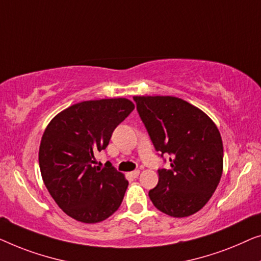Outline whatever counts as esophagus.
I'll list each match as a JSON object with an SVG mask.
<instances>
[{
    "label": "esophagus",
    "instance_id": "34e87169",
    "mask_svg": "<svg viewBox=\"0 0 261 261\" xmlns=\"http://www.w3.org/2000/svg\"><path fill=\"white\" fill-rule=\"evenodd\" d=\"M138 175H139V170H134V171L130 172V176H131V177H134V178L138 177Z\"/></svg>",
    "mask_w": 261,
    "mask_h": 261
}]
</instances>
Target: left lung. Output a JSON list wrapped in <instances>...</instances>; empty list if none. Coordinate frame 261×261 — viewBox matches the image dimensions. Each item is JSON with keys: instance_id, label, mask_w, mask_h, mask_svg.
Listing matches in <instances>:
<instances>
[{"instance_id": "left-lung-1", "label": "left lung", "mask_w": 261, "mask_h": 261, "mask_svg": "<svg viewBox=\"0 0 261 261\" xmlns=\"http://www.w3.org/2000/svg\"><path fill=\"white\" fill-rule=\"evenodd\" d=\"M138 115L156 151L169 155L170 169H159L149 197L174 218L199 212L222 175V139L214 122L196 106L170 95L134 97Z\"/></svg>"}]
</instances>
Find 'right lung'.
I'll list each match as a JSON object with an SVG mask.
<instances>
[{
	"label": "right lung",
	"mask_w": 261,
	"mask_h": 261,
	"mask_svg": "<svg viewBox=\"0 0 261 261\" xmlns=\"http://www.w3.org/2000/svg\"><path fill=\"white\" fill-rule=\"evenodd\" d=\"M134 109L125 98L82 101L57 115L43 132L42 179L59 207L76 221L100 222L122 203L129 182L111 163L95 166L94 153L106 149Z\"/></svg>",
	"instance_id": "right-lung-1"
}]
</instances>
